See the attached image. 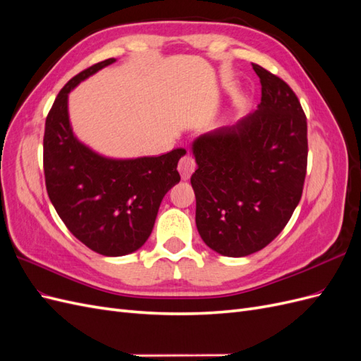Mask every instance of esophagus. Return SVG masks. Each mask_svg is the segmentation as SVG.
Segmentation results:
<instances>
[{
	"instance_id": "esophagus-1",
	"label": "esophagus",
	"mask_w": 361,
	"mask_h": 361,
	"mask_svg": "<svg viewBox=\"0 0 361 361\" xmlns=\"http://www.w3.org/2000/svg\"><path fill=\"white\" fill-rule=\"evenodd\" d=\"M178 170L180 173V176L183 180H188L191 178V174L195 170V161L192 157L185 155L183 158H180L179 164H178Z\"/></svg>"
}]
</instances>
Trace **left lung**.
Masks as SVG:
<instances>
[{
    "label": "left lung",
    "instance_id": "8db88e82",
    "mask_svg": "<svg viewBox=\"0 0 361 361\" xmlns=\"http://www.w3.org/2000/svg\"><path fill=\"white\" fill-rule=\"evenodd\" d=\"M260 78L257 110L233 126L199 135L195 226L203 243L227 257L267 247L298 206L307 169V122L290 87L253 64Z\"/></svg>",
    "mask_w": 361,
    "mask_h": 361
}]
</instances>
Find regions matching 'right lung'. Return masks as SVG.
I'll list each match as a JSON object with an SVG mask.
<instances>
[{
  "label": "right lung",
  "instance_id": "right-lung-1",
  "mask_svg": "<svg viewBox=\"0 0 361 361\" xmlns=\"http://www.w3.org/2000/svg\"><path fill=\"white\" fill-rule=\"evenodd\" d=\"M114 61L97 63L63 87L47 117L43 137L51 203L75 238L108 257L134 253L145 245L164 195L180 180L176 167L187 154L174 149L161 157L111 158L75 135L69 93Z\"/></svg>",
  "mask_w": 361,
  "mask_h": 361
}]
</instances>
